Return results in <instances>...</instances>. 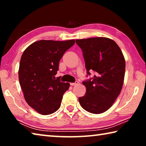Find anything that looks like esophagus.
<instances>
[{"instance_id":"1","label":"esophagus","mask_w":146,"mask_h":146,"mask_svg":"<svg viewBox=\"0 0 146 146\" xmlns=\"http://www.w3.org/2000/svg\"><path fill=\"white\" fill-rule=\"evenodd\" d=\"M78 84V81H76V82H74V83H70V85H71V86H76V85H77Z\"/></svg>"}]
</instances>
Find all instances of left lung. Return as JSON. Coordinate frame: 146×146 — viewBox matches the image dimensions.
<instances>
[{"instance_id": "1", "label": "left lung", "mask_w": 146, "mask_h": 146, "mask_svg": "<svg viewBox=\"0 0 146 146\" xmlns=\"http://www.w3.org/2000/svg\"><path fill=\"white\" fill-rule=\"evenodd\" d=\"M82 49L87 74L93 77L84 81L86 92L79 97L80 106L87 111L100 114L111 107L123 84L125 62L117 43L106 37L76 40Z\"/></svg>"}]
</instances>
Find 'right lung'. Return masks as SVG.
I'll list each match as a JSON object with an SVG mask.
<instances>
[{"instance_id":"add662e5","label":"right lung","mask_w":146,"mask_h":146,"mask_svg":"<svg viewBox=\"0 0 146 146\" xmlns=\"http://www.w3.org/2000/svg\"><path fill=\"white\" fill-rule=\"evenodd\" d=\"M75 42V40H41L31 44L23 53L19 70L20 85L28 105L41 115L56 111L64 93L70 88V83L61 82L60 77L55 76L62 56Z\"/></svg>"}]
</instances>
